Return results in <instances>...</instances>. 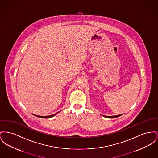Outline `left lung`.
<instances>
[{
    "instance_id": "1",
    "label": "left lung",
    "mask_w": 158,
    "mask_h": 158,
    "mask_svg": "<svg viewBox=\"0 0 158 158\" xmlns=\"http://www.w3.org/2000/svg\"><path fill=\"white\" fill-rule=\"evenodd\" d=\"M123 114H119V115H116V116H104V117L107 118H117L118 116H120L121 115H122Z\"/></svg>"
}]
</instances>
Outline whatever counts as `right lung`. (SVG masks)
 <instances>
[{
    "label": "right lung",
    "mask_w": 158,
    "mask_h": 158,
    "mask_svg": "<svg viewBox=\"0 0 158 158\" xmlns=\"http://www.w3.org/2000/svg\"><path fill=\"white\" fill-rule=\"evenodd\" d=\"M58 113H55V114H52V115H49V116H36V115H35V116H36L37 117H39V118H52V117H53L54 116H55L56 114H57Z\"/></svg>",
    "instance_id": "obj_1"
}]
</instances>
